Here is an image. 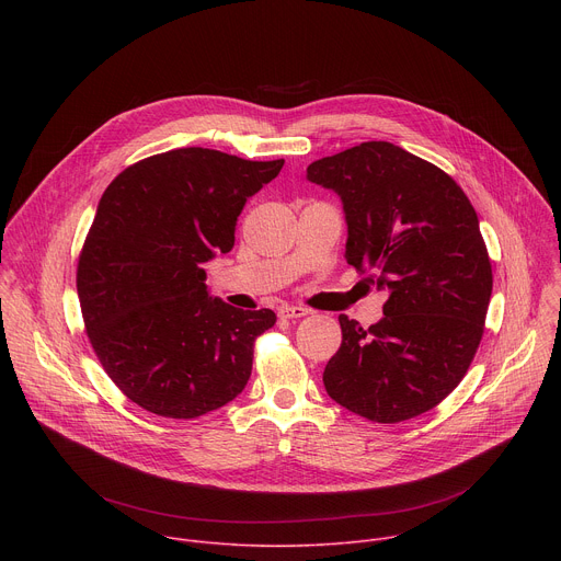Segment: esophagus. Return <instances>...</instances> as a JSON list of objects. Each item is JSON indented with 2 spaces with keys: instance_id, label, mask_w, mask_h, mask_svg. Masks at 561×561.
I'll return each mask as SVG.
<instances>
[{
  "instance_id": "34e87169",
  "label": "esophagus",
  "mask_w": 561,
  "mask_h": 561,
  "mask_svg": "<svg viewBox=\"0 0 561 561\" xmlns=\"http://www.w3.org/2000/svg\"><path fill=\"white\" fill-rule=\"evenodd\" d=\"M279 314H282L284 319H299V317L310 314V308H306V306H282V308H279Z\"/></svg>"
}]
</instances>
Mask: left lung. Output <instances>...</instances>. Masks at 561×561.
Returning <instances> with one entry per match:
<instances>
[{
    "instance_id": "8db88e82",
    "label": "left lung",
    "mask_w": 561,
    "mask_h": 561,
    "mask_svg": "<svg viewBox=\"0 0 561 561\" xmlns=\"http://www.w3.org/2000/svg\"><path fill=\"white\" fill-rule=\"evenodd\" d=\"M306 178L342 197L346 262L388 290L377 324L340 314L327 392L377 424L413 420L455 390L484 335L493 268L477 213L448 173L390 141L317 159Z\"/></svg>"
}]
</instances>
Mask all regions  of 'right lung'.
<instances>
[{
  "label": "right lung",
  "mask_w": 561,
  "mask_h": 561,
  "mask_svg": "<svg viewBox=\"0 0 561 561\" xmlns=\"http://www.w3.org/2000/svg\"><path fill=\"white\" fill-rule=\"evenodd\" d=\"M282 167L175 148L124 169L104 191L77 295L100 364L144 411L195 420L249 383L255 340L277 317L208 297L202 264L234 247L247 199Z\"/></svg>",
  "instance_id": "right-lung-1"
}]
</instances>
